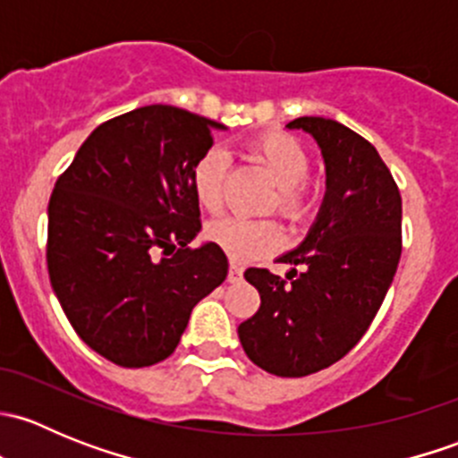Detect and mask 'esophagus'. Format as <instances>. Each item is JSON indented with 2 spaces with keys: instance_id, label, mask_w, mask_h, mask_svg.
<instances>
[{
  "instance_id": "34e87169",
  "label": "esophagus",
  "mask_w": 458,
  "mask_h": 458,
  "mask_svg": "<svg viewBox=\"0 0 458 458\" xmlns=\"http://www.w3.org/2000/svg\"><path fill=\"white\" fill-rule=\"evenodd\" d=\"M243 279V267L237 266V263H230L228 267V281L230 284H239Z\"/></svg>"
}]
</instances>
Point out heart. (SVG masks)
Masks as SVG:
<instances>
[{
    "mask_svg": "<svg viewBox=\"0 0 458 458\" xmlns=\"http://www.w3.org/2000/svg\"><path fill=\"white\" fill-rule=\"evenodd\" d=\"M255 152L267 173L279 183L272 208L293 221L306 219L310 212V192L306 179L310 174V155L294 137L270 132L255 143ZM230 155L224 146H212L199 157L192 168V191L206 210H219L224 206L225 177H228ZM208 239L225 252L233 261L248 263L275 252L284 243V230L272 219H246L239 215H225L208 225Z\"/></svg>",
    "mask_w": 458,
    "mask_h": 458,
    "instance_id": "b5f03b06",
    "label": "heart"
}]
</instances>
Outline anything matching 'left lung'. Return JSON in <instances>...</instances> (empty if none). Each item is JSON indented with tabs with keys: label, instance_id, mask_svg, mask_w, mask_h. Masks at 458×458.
I'll return each mask as SVG.
<instances>
[{
	"label": "left lung",
	"instance_id": "8db88e82",
	"mask_svg": "<svg viewBox=\"0 0 458 458\" xmlns=\"http://www.w3.org/2000/svg\"><path fill=\"white\" fill-rule=\"evenodd\" d=\"M321 148L326 195L294 250L285 279L250 267L261 306L239 326L248 359L276 377H306L359 344L386 299L401 259V195L377 148L335 119L299 117Z\"/></svg>",
	"mask_w": 458,
	"mask_h": 458
}]
</instances>
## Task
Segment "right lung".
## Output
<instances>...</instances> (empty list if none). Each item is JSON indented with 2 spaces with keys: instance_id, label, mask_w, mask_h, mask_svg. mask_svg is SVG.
<instances>
[{
  "instance_id": "right-lung-1",
  "label": "right lung",
  "mask_w": 458,
  "mask_h": 458,
  "mask_svg": "<svg viewBox=\"0 0 458 458\" xmlns=\"http://www.w3.org/2000/svg\"><path fill=\"white\" fill-rule=\"evenodd\" d=\"M224 123L143 106L81 143L48 203V275L86 345L123 368L174 352L192 308L224 284L228 259L199 234L192 168Z\"/></svg>"
}]
</instances>
